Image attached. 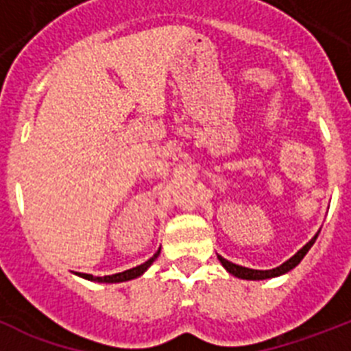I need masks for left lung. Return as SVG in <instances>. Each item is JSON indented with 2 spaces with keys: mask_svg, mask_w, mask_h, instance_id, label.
<instances>
[{
  "mask_svg": "<svg viewBox=\"0 0 351 351\" xmlns=\"http://www.w3.org/2000/svg\"><path fill=\"white\" fill-rule=\"evenodd\" d=\"M316 237H318V234L315 235V237L309 241L306 246L302 247V250H299L295 253V255L291 256L290 260H287L285 263H281L280 267L276 269H271V271H255V269H247V267H241V265H235V263L228 262V260H225L223 256L218 255V260L221 262L223 267L226 269V271L230 272V274H234L235 278H241V280H267V278H276V276H281L285 274V272L291 271V269L295 267V265H299L300 260L306 256V253H308L309 250H311V246L315 244Z\"/></svg>",
  "mask_w": 351,
  "mask_h": 351,
  "instance_id": "1",
  "label": "left lung"
}]
</instances>
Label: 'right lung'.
<instances>
[{
    "label": "right lung",
    "mask_w": 351,
    "mask_h": 351,
    "mask_svg": "<svg viewBox=\"0 0 351 351\" xmlns=\"http://www.w3.org/2000/svg\"><path fill=\"white\" fill-rule=\"evenodd\" d=\"M160 255V250L154 253L151 258L147 260L145 263H142V265H137V267L133 269H128V271L125 272H119V274H112V276H104V278H100V276H91V274H79L82 276V278H86V280L89 281H98V283H121V281H128V280H135V278H138L141 274H144L145 269L151 265V263L156 260V256Z\"/></svg>",
    "instance_id": "obj_1"
}]
</instances>
